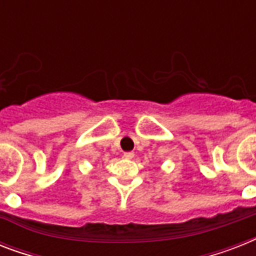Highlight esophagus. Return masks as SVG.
I'll use <instances>...</instances> for the list:
<instances>
[{"label": "esophagus", "instance_id": "1", "mask_svg": "<svg viewBox=\"0 0 256 256\" xmlns=\"http://www.w3.org/2000/svg\"><path fill=\"white\" fill-rule=\"evenodd\" d=\"M124 158H126V160H132V158H134V152H124Z\"/></svg>", "mask_w": 256, "mask_h": 256}]
</instances>
